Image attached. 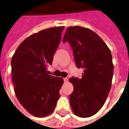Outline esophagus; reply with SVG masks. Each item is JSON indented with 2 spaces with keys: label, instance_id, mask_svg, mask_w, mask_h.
Masks as SVG:
<instances>
[{
  "label": "esophagus",
  "instance_id": "34e87169",
  "mask_svg": "<svg viewBox=\"0 0 129 129\" xmlns=\"http://www.w3.org/2000/svg\"><path fill=\"white\" fill-rule=\"evenodd\" d=\"M68 79H69V77H66L63 78V80H64V82H68Z\"/></svg>",
  "mask_w": 129,
  "mask_h": 129
}]
</instances>
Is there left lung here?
<instances>
[{
    "label": "left lung",
    "instance_id": "obj_1",
    "mask_svg": "<svg viewBox=\"0 0 129 129\" xmlns=\"http://www.w3.org/2000/svg\"><path fill=\"white\" fill-rule=\"evenodd\" d=\"M66 42L71 46L78 68L84 69L80 79H69L74 86L70 95L72 110L78 117H91L103 107L110 91L114 72L110 50L95 32L81 26L68 27Z\"/></svg>",
    "mask_w": 129,
    "mask_h": 129
}]
</instances>
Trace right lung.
<instances>
[{
    "instance_id": "1",
    "label": "right lung",
    "mask_w": 129,
    "mask_h": 129,
    "mask_svg": "<svg viewBox=\"0 0 129 129\" xmlns=\"http://www.w3.org/2000/svg\"><path fill=\"white\" fill-rule=\"evenodd\" d=\"M63 28L50 27L30 35L19 45L11 59L15 95L34 116L51 114L60 97L63 80L47 74V70L53 62Z\"/></svg>"
}]
</instances>
